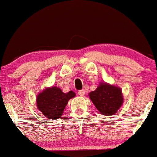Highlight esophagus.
<instances>
[{
  "label": "esophagus",
  "mask_w": 157,
  "mask_h": 157,
  "mask_svg": "<svg viewBox=\"0 0 157 157\" xmlns=\"http://www.w3.org/2000/svg\"><path fill=\"white\" fill-rule=\"evenodd\" d=\"M78 95L79 96H84V95L85 94V91L84 90H79V91L78 92Z\"/></svg>",
  "instance_id": "34e87169"
}]
</instances>
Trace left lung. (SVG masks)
<instances>
[{
    "mask_svg": "<svg viewBox=\"0 0 157 157\" xmlns=\"http://www.w3.org/2000/svg\"><path fill=\"white\" fill-rule=\"evenodd\" d=\"M88 95L98 111L105 116L114 115L123 103L121 88L106 82H101L97 89Z\"/></svg>",
    "mask_w": 157,
    "mask_h": 157,
    "instance_id": "8db88e82",
    "label": "left lung"
}]
</instances>
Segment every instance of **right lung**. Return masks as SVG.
I'll use <instances>...</instances> for the list:
<instances>
[{
	"label": "right lung",
	"mask_w": 157,
	"mask_h": 157,
	"mask_svg": "<svg viewBox=\"0 0 157 157\" xmlns=\"http://www.w3.org/2000/svg\"><path fill=\"white\" fill-rule=\"evenodd\" d=\"M75 96L72 90L63 93L58 87L47 88L37 96V107L48 119H57L62 116L69 100Z\"/></svg>",
	"instance_id": "1"
}]
</instances>
